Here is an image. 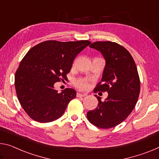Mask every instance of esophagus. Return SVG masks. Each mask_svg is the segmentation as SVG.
I'll list each match as a JSON object with an SVG mask.
<instances>
[{"instance_id": "1", "label": "esophagus", "mask_w": 159, "mask_h": 159, "mask_svg": "<svg viewBox=\"0 0 159 159\" xmlns=\"http://www.w3.org/2000/svg\"><path fill=\"white\" fill-rule=\"evenodd\" d=\"M86 94H84V93H78L76 94V97L77 98H80V97H85Z\"/></svg>"}]
</instances>
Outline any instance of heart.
Instances as JSON below:
<instances>
[{
    "instance_id": "b5f03b06",
    "label": "heart",
    "mask_w": 159,
    "mask_h": 159,
    "mask_svg": "<svg viewBox=\"0 0 159 159\" xmlns=\"http://www.w3.org/2000/svg\"><path fill=\"white\" fill-rule=\"evenodd\" d=\"M74 86L80 90L87 89L89 86V80L85 79H78L74 81Z\"/></svg>"
}]
</instances>
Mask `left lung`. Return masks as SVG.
<instances>
[{
  "mask_svg": "<svg viewBox=\"0 0 159 159\" xmlns=\"http://www.w3.org/2000/svg\"><path fill=\"white\" fill-rule=\"evenodd\" d=\"M90 47L104 57L106 64L102 80L93 92H107L104 101L97 95V107L87 113L90 123L101 129H109L122 123L137 104L140 93L137 68L130 53L120 44L110 41L95 42Z\"/></svg>",
  "mask_w": 159,
  "mask_h": 159,
  "instance_id": "obj_1",
  "label": "left lung"
}]
</instances>
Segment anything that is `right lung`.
Segmentation results:
<instances>
[{"label": "right lung", "mask_w": 159, "mask_h": 159, "mask_svg": "<svg viewBox=\"0 0 159 159\" xmlns=\"http://www.w3.org/2000/svg\"><path fill=\"white\" fill-rule=\"evenodd\" d=\"M90 44L89 40H48L31 48L15 75L17 96L25 112L38 122L61 117L76 92L66 89L58 93L55 83L66 80L75 57Z\"/></svg>", "instance_id": "obj_1"}]
</instances>
